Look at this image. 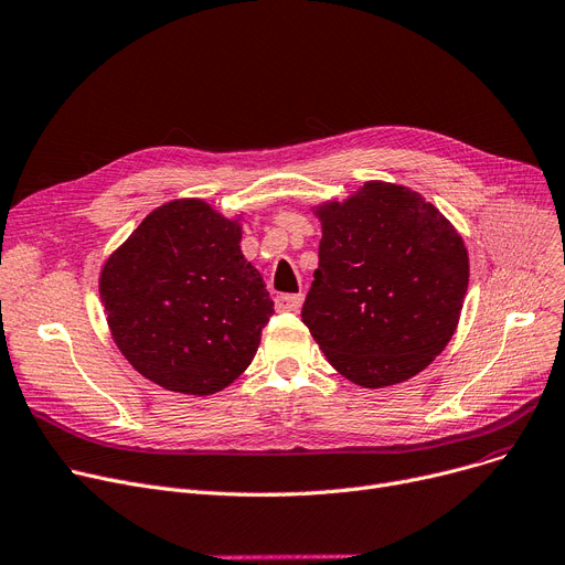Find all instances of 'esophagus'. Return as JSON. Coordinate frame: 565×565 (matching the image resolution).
<instances>
[{
    "mask_svg": "<svg viewBox=\"0 0 565 565\" xmlns=\"http://www.w3.org/2000/svg\"><path fill=\"white\" fill-rule=\"evenodd\" d=\"M303 294H280L276 296V310L278 312H298L303 306Z\"/></svg>",
    "mask_w": 565,
    "mask_h": 565,
    "instance_id": "34e87169",
    "label": "esophagus"
}]
</instances>
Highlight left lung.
Instances as JSON below:
<instances>
[{
	"label": "left lung",
	"instance_id": "left-lung-1",
	"mask_svg": "<svg viewBox=\"0 0 565 565\" xmlns=\"http://www.w3.org/2000/svg\"><path fill=\"white\" fill-rule=\"evenodd\" d=\"M319 267L301 310L328 362L360 387L404 383L449 344L470 280L454 223L411 186L370 180L310 207Z\"/></svg>",
	"mask_w": 565,
	"mask_h": 565
}]
</instances>
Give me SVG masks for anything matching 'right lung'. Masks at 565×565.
Listing matches in <instances>:
<instances>
[{"instance_id":"add662e5","label":"right lung","mask_w":565,"mask_h":565,"mask_svg":"<svg viewBox=\"0 0 565 565\" xmlns=\"http://www.w3.org/2000/svg\"><path fill=\"white\" fill-rule=\"evenodd\" d=\"M244 212L203 198L152 210L99 271L111 338L163 390L210 396L239 379L274 315L259 271L242 253Z\"/></svg>"}]
</instances>
